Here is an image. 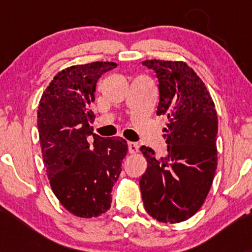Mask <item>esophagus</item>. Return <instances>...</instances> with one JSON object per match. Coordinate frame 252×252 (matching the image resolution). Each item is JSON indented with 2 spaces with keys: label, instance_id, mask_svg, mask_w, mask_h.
<instances>
[{
  "label": "esophagus",
  "instance_id": "34e87169",
  "mask_svg": "<svg viewBox=\"0 0 252 252\" xmlns=\"http://www.w3.org/2000/svg\"><path fill=\"white\" fill-rule=\"evenodd\" d=\"M128 150L130 154H136L138 152V144L135 142H129L128 143Z\"/></svg>",
  "mask_w": 252,
  "mask_h": 252
}]
</instances>
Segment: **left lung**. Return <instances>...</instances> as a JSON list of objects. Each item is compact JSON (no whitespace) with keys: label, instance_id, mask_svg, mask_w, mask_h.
Masks as SVG:
<instances>
[{"label":"left lung","instance_id":"obj_1","mask_svg":"<svg viewBox=\"0 0 252 252\" xmlns=\"http://www.w3.org/2000/svg\"><path fill=\"white\" fill-rule=\"evenodd\" d=\"M155 71L160 102L156 115L167 117L162 131L167 155L156 158L149 147L140 148L147 170L140 179L144 209L161 222H181L204 204L217 169L218 118L202 80L184 62L146 60Z\"/></svg>","mask_w":252,"mask_h":252}]
</instances>
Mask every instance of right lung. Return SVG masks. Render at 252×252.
<instances>
[{
  "label": "right lung",
  "instance_id": "obj_1",
  "mask_svg": "<svg viewBox=\"0 0 252 252\" xmlns=\"http://www.w3.org/2000/svg\"><path fill=\"white\" fill-rule=\"evenodd\" d=\"M116 63L94 62L58 72L37 109L40 146L50 184L60 204L80 218L111 206V190L128 152L122 137L94 134L96 84Z\"/></svg>",
  "mask_w": 252,
  "mask_h": 252
}]
</instances>
